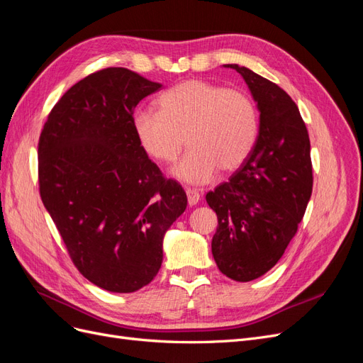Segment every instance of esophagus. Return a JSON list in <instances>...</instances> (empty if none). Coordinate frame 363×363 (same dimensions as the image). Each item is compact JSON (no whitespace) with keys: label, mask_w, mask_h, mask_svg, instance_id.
<instances>
[{"label":"esophagus","mask_w":363,"mask_h":363,"mask_svg":"<svg viewBox=\"0 0 363 363\" xmlns=\"http://www.w3.org/2000/svg\"><path fill=\"white\" fill-rule=\"evenodd\" d=\"M186 195H188V204L192 207L195 204H199L200 201V194L195 189H186Z\"/></svg>","instance_id":"1"}]
</instances>
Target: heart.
I'll use <instances>...</instances> for the list:
<instances>
[{
	"label": "heart",
	"instance_id": "heart-1",
	"mask_svg": "<svg viewBox=\"0 0 363 363\" xmlns=\"http://www.w3.org/2000/svg\"><path fill=\"white\" fill-rule=\"evenodd\" d=\"M159 112L139 108L131 124L139 145L160 163L191 151L172 175L189 184L211 183L218 171L242 167L257 140L259 113L252 98L239 89L206 80H186L159 98Z\"/></svg>",
	"mask_w": 363,
	"mask_h": 363
}]
</instances>
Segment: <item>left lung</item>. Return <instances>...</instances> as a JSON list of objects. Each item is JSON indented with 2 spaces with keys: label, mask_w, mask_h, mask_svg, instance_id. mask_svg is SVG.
Here are the masks:
<instances>
[{
  "label": "left lung",
  "mask_w": 363,
  "mask_h": 363,
  "mask_svg": "<svg viewBox=\"0 0 363 363\" xmlns=\"http://www.w3.org/2000/svg\"><path fill=\"white\" fill-rule=\"evenodd\" d=\"M224 67L242 75L260 115L245 163L206 195L218 216L212 255L228 279L251 281L280 260L304 216L313 184L311 140L281 87L245 67Z\"/></svg>",
  "instance_id": "1"
}]
</instances>
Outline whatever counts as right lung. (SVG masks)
<instances>
[{
    "instance_id": "obj_1",
    "label": "right lung",
    "mask_w": 363,
    "mask_h": 363,
    "mask_svg": "<svg viewBox=\"0 0 363 363\" xmlns=\"http://www.w3.org/2000/svg\"><path fill=\"white\" fill-rule=\"evenodd\" d=\"M127 68L75 83L39 138V191L83 276L108 292H135L157 276L163 238L188 206L136 139L133 111L159 91Z\"/></svg>"
}]
</instances>
